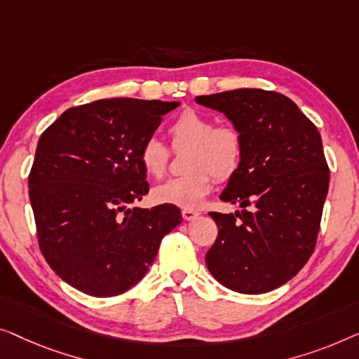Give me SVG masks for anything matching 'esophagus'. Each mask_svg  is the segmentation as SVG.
Returning <instances> with one entry per match:
<instances>
[{"label":"esophagus","instance_id":"34e87169","mask_svg":"<svg viewBox=\"0 0 359 359\" xmlns=\"http://www.w3.org/2000/svg\"><path fill=\"white\" fill-rule=\"evenodd\" d=\"M182 216H184L185 221H194L200 216L198 211H194V210H182Z\"/></svg>","mask_w":359,"mask_h":359}]
</instances>
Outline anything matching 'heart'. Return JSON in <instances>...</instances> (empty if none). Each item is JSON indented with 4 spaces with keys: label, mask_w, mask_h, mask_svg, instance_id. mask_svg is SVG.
Here are the masks:
<instances>
[{
    "label": "heart",
    "mask_w": 359,
    "mask_h": 359,
    "mask_svg": "<svg viewBox=\"0 0 359 359\" xmlns=\"http://www.w3.org/2000/svg\"><path fill=\"white\" fill-rule=\"evenodd\" d=\"M169 135L174 148H190L185 159L189 172L156 187L153 196L158 203L198 208L211 191L213 177L223 182L237 172L244 149L242 136L229 125L216 127L213 118L196 110H184L170 123ZM140 163L151 177H163L169 164V149L151 136L141 144Z\"/></svg>",
    "instance_id": "heart-1"
}]
</instances>
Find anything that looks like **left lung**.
Segmentation results:
<instances>
[{"label": "left lung", "instance_id": "obj_1", "mask_svg": "<svg viewBox=\"0 0 359 359\" xmlns=\"http://www.w3.org/2000/svg\"><path fill=\"white\" fill-rule=\"evenodd\" d=\"M242 136V161L219 195L239 203L236 213H210L218 237L206 266L221 285L242 294H262L290 281L316 247L329 191L319 130L286 95L234 89L198 95Z\"/></svg>", "mask_w": 359, "mask_h": 359}]
</instances>
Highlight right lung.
<instances>
[{"label":"right lung","instance_id":"add662e5","mask_svg":"<svg viewBox=\"0 0 359 359\" xmlns=\"http://www.w3.org/2000/svg\"><path fill=\"white\" fill-rule=\"evenodd\" d=\"M179 102L102 99L68 109L43 131L29 174L40 250L89 296L122 294L148 273L182 223L174 205L130 208L148 194L140 149Z\"/></svg>","mask_w":359,"mask_h":359}]
</instances>
